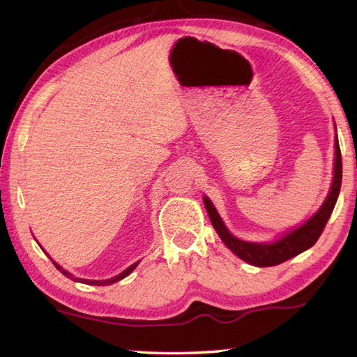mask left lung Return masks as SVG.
Here are the masks:
<instances>
[{"mask_svg":"<svg viewBox=\"0 0 357 357\" xmlns=\"http://www.w3.org/2000/svg\"><path fill=\"white\" fill-rule=\"evenodd\" d=\"M335 159H334V178L331 184V190H329L325 203L317 211L312 217H310L306 223L301 225L300 228L287 232L286 236L278 238L275 242L270 243H255V242H245L241 241L231 234L226 228L222 217L218 215L215 207H213L212 201L204 197V206L206 211L209 213V218L212 226L215 228L217 234L222 238L223 243L228 248L238 256L242 261L248 262L256 267H273V265L282 264L289 261V259L295 257L300 252L309 250L314 246L315 242L319 241L323 229L328 223L329 217L334 211L337 197H339L340 185H342V154L339 140H337L335 134Z\"/></svg>","mask_w":357,"mask_h":357,"instance_id":"1","label":"left lung"}]
</instances>
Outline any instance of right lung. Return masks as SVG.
I'll return each instance as SVG.
<instances>
[{
  "instance_id": "obj_1",
  "label": "right lung",
  "mask_w": 357,
  "mask_h": 357,
  "mask_svg": "<svg viewBox=\"0 0 357 357\" xmlns=\"http://www.w3.org/2000/svg\"><path fill=\"white\" fill-rule=\"evenodd\" d=\"M53 264L56 265V268L57 270H61V273L62 275H66L67 278H70V280H73V281H76V282H82V284H90V286H109V284H114V282H116V281H120V280H123V278H126L129 273H131V271L137 267L139 265V262H135V264H132L131 267H128L125 271H121L120 275H116V276H114V278H109V280H101V281H93V280H81V278H75L73 275L71 273H68L67 270H63L61 265H57L54 261H53Z\"/></svg>"
}]
</instances>
